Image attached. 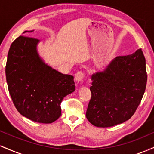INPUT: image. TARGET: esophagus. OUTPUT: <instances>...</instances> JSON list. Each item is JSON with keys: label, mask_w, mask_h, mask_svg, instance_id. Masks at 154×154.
Returning <instances> with one entry per match:
<instances>
[{"label": "esophagus", "mask_w": 154, "mask_h": 154, "mask_svg": "<svg viewBox=\"0 0 154 154\" xmlns=\"http://www.w3.org/2000/svg\"><path fill=\"white\" fill-rule=\"evenodd\" d=\"M84 73L82 72H77L75 74V80L77 82H82L83 77H84Z\"/></svg>", "instance_id": "esophagus-1"}]
</instances>
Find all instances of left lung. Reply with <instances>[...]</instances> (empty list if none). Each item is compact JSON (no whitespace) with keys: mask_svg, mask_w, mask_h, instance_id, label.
<instances>
[{"mask_svg":"<svg viewBox=\"0 0 154 154\" xmlns=\"http://www.w3.org/2000/svg\"><path fill=\"white\" fill-rule=\"evenodd\" d=\"M91 98L86 111L95 127L109 128L130 119L146 91V59L140 48L117 56L102 71L91 76Z\"/></svg>","mask_w":154,"mask_h":154,"instance_id":"8db88e82","label":"left lung"}]
</instances>
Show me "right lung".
<instances>
[{
  "mask_svg": "<svg viewBox=\"0 0 154 154\" xmlns=\"http://www.w3.org/2000/svg\"><path fill=\"white\" fill-rule=\"evenodd\" d=\"M33 30L24 31L23 33ZM40 40L19 36L11 45L6 77L17 111L39 123H52L61 114V103L75 91L74 77L63 75L45 63L38 54Z\"/></svg>",
  "mask_w": 154,
  "mask_h": 154,
  "instance_id": "1",
  "label": "right lung"
}]
</instances>
